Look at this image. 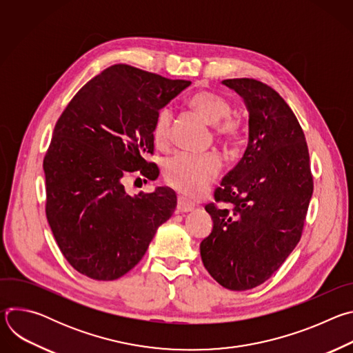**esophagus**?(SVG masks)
Instances as JSON below:
<instances>
[{"instance_id":"1","label":"esophagus","mask_w":353,"mask_h":353,"mask_svg":"<svg viewBox=\"0 0 353 353\" xmlns=\"http://www.w3.org/2000/svg\"><path fill=\"white\" fill-rule=\"evenodd\" d=\"M194 210V204L184 196H179L177 199V212H190Z\"/></svg>"}]
</instances>
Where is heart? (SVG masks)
Masks as SVG:
<instances>
[{
    "mask_svg": "<svg viewBox=\"0 0 353 353\" xmlns=\"http://www.w3.org/2000/svg\"><path fill=\"white\" fill-rule=\"evenodd\" d=\"M188 106L203 117L208 124L215 125L216 134L226 141H236L240 137V123L229 117L232 106L222 96L201 90L188 99ZM172 114L162 109L154 121L152 139L157 146H165L170 138ZM221 168L218 157L179 154L165 163V179L169 185L188 196L203 192L215 179Z\"/></svg>",
    "mask_w": 353,
    "mask_h": 353,
    "instance_id": "obj_1",
    "label": "heart"
}]
</instances>
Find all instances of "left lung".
Instances as JSON below:
<instances>
[{"mask_svg": "<svg viewBox=\"0 0 353 353\" xmlns=\"http://www.w3.org/2000/svg\"><path fill=\"white\" fill-rule=\"evenodd\" d=\"M248 112V143L240 162L205 207L214 226L199 244L204 267L230 290L264 283L289 257L303 230L313 194L306 138L296 116L271 86L225 79Z\"/></svg>", "mask_w": 353, "mask_h": 353, "instance_id": "1", "label": "left lung"}]
</instances>
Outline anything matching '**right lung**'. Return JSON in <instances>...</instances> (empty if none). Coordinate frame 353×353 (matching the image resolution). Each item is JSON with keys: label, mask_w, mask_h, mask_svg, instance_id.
<instances>
[{"label": "right lung", "mask_w": 353, "mask_h": 353, "mask_svg": "<svg viewBox=\"0 0 353 353\" xmlns=\"http://www.w3.org/2000/svg\"><path fill=\"white\" fill-rule=\"evenodd\" d=\"M116 64L92 78L60 116L43 161L46 215L65 260L82 275L114 281L146 253L158 228L174 212L176 192L130 195L123 179L139 170L149 180L157 114L190 86Z\"/></svg>", "instance_id": "obj_1"}]
</instances>
